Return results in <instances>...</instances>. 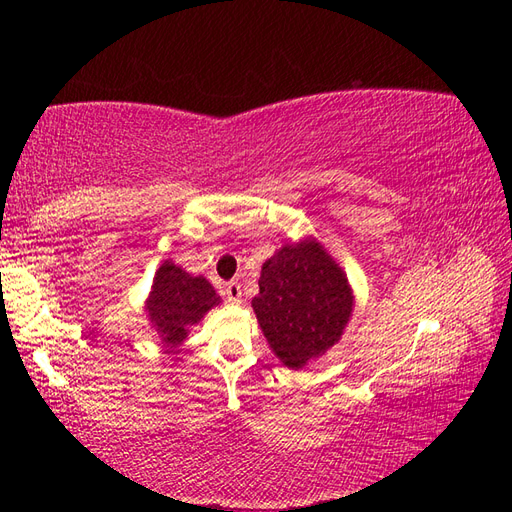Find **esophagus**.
Segmentation results:
<instances>
[{"label": "esophagus", "mask_w": 512, "mask_h": 512, "mask_svg": "<svg viewBox=\"0 0 512 512\" xmlns=\"http://www.w3.org/2000/svg\"><path fill=\"white\" fill-rule=\"evenodd\" d=\"M224 295H226L228 301L239 303V301H242V286H239L237 281H228V284L224 286Z\"/></svg>", "instance_id": "obj_1"}]
</instances>
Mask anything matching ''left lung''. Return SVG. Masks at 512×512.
<instances>
[{
	"label": "left lung",
	"instance_id": "1",
	"mask_svg": "<svg viewBox=\"0 0 512 512\" xmlns=\"http://www.w3.org/2000/svg\"><path fill=\"white\" fill-rule=\"evenodd\" d=\"M354 295L317 239L281 246L266 259L253 299L259 328L281 363L299 369L339 343Z\"/></svg>",
	"mask_w": 512,
	"mask_h": 512
}]
</instances>
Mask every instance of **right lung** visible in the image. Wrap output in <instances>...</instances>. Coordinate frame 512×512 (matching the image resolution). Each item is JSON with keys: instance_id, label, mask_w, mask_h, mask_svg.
I'll return each instance as SVG.
<instances>
[{"instance_id": "1", "label": "right lung", "mask_w": 512, "mask_h": 512, "mask_svg": "<svg viewBox=\"0 0 512 512\" xmlns=\"http://www.w3.org/2000/svg\"><path fill=\"white\" fill-rule=\"evenodd\" d=\"M217 303L220 297L215 295L209 281L184 273L180 266L167 259L156 270L145 310L160 336V343L167 350H173L187 339L191 325L198 323Z\"/></svg>"}]
</instances>
